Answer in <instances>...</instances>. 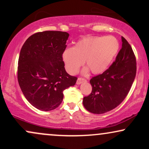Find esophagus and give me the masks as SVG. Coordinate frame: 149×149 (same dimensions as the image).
<instances>
[{"label": "esophagus", "mask_w": 149, "mask_h": 149, "mask_svg": "<svg viewBox=\"0 0 149 149\" xmlns=\"http://www.w3.org/2000/svg\"><path fill=\"white\" fill-rule=\"evenodd\" d=\"M87 80L85 79V78H78V79H77V81H76V84L77 85H80L82 83H84V82H86Z\"/></svg>", "instance_id": "esophagus-1"}]
</instances>
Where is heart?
<instances>
[{"instance_id": "obj_1", "label": "heart", "mask_w": 149, "mask_h": 149, "mask_svg": "<svg viewBox=\"0 0 149 149\" xmlns=\"http://www.w3.org/2000/svg\"><path fill=\"white\" fill-rule=\"evenodd\" d=\"M120 44L113 36H99L83 38L73 48L66 49L62 53L65 68L70 74H75L85 64L92 73L99 74L107 69L118 52ZM85 69L83 73H86Z\"/></svg>"}]
</instances>
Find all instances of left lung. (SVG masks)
I'll return each mask as SVG.
<instances>
[{
	"label": "left lung",
	"instance_id": "1",
	"mask_svg": "<svg viewBox=\"0 0 149 149\" xmlns=\"http://www.w3.org/2000/svg\"><path fill=\"white\" fill-rule=\"evenodd\" d=\"M122 42L116 61L103 73L90 80L92 92L83 100L89 112L102 114L110 111L120 104L130 90L136 76V57L123 37Z\"/></svg>",
	"mask_w": 149,
	"mask_h": 149
}]
</instances>
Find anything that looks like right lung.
Instances as JSON below:
<instances>
[{
  "label": "right lung",
  "instance_id": "obj_1",
  "mask_svg": "<svg viewBox=\"0 0 149 149\" xmlns=\"http://www.w3.org/2000/svg\"><path fill=\"white\" fill-rule=\"evenodd\" d=\"M69 34L45 31L33 34L26 40L18 60L17 79L28 102L41 111L60 105L63 91L73 86L77 78L66 73L62 53Z\"/></svg>",
  "mask_w": 149,
  "mask_h": 149
}]
</instances>
